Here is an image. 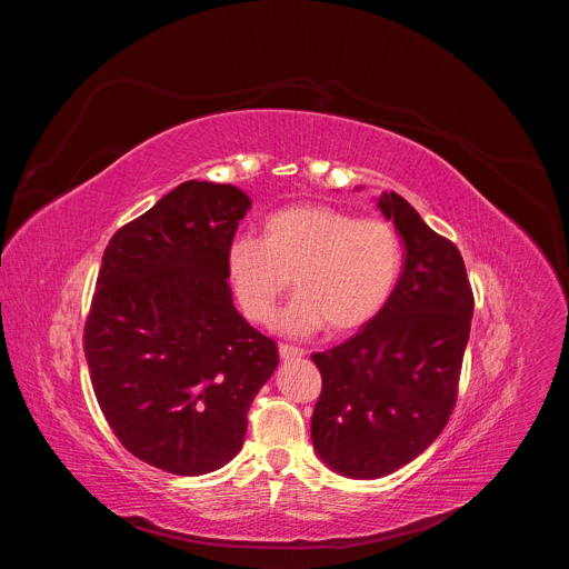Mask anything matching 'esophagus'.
<instances>
[{"mask_svg": "<svg viewBox=\"0 0 569 569\" xmlns=\"http://www.w3.org/2000/svg\"><path fill=\"white\" fill-rule=\"evenodd\" d=\"M279 356H281L283 360H299V358H303V356H306V351H303V349H299V347L279 345Z\"/></svg>", "mask_w": 569, "mask_h": 569, "instance_id": "obj_1", "label": "esophagus"}]
</instances>
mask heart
Listing matches in <instances>:
<instances>
[{
    "instance_id": "b5f03b06",
    "label": "heart",
    "mask_w": 569,
    "mask_h": 569,
    "mask_svg": "<svg viewBox=\"0 0 569 569\" xmlns=\"http://www.w3.org/2000/svg\"><path fill=\"white\" fill-rule=\"evenodd\" d=\"M400 238L382 218H356L315 202L283 207L263 222V240L238 238L227 252L238 303L268 323L292 286L299 292L277 319L288 336L360 329L387 303L400 272Z\"/></svg>"
}]
</instances>
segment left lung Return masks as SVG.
Listing matches in <instances>:
<instances>
[{
	"instance_id": "left-lung-1",
	"label": "left lung",
	"mask_w": 569,
	"mask_h": 569,
	"mask_svg": "<svg viewBox=\"0 0 569 569\" xmlns=\"http://www.w3.org/2000/svg\"><path fill=\"white\" fill-rule=\"evenodd\" d=\"M378 207L402 238V274L353 338L312 353L321 373L312 446L329 468L356 479L398 470L441 435L457 400L475 306L455 242L393 191Z\"/></svg>"
}]
</instances>
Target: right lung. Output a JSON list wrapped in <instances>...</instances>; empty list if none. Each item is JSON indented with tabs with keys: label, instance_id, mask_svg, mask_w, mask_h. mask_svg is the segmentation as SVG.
Instances as JSON below:
<instances>
[{
	"label": "right lung",
	"instance_id": "right-lung-1",
	"mask_svg": "<svg viewBox=\"0 0 569 569\" xmlns=\"http://www.w3.org/2000/svg\"><path fill=\"white\" fill-rule=\"evenodd\" d=\"M250 207L231 184L189 180L123 224L103 254L83 336L92 387L121 446L173 475L236 457L279 365L227 281Z\"/></svg>",
	"mask_w": 569,
	"mask_h": 569
}]
</instances>
